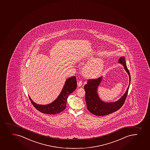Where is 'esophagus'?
<instances>
[{"label": "esophagus", "mask_w": 150, "mask_h": 150, "mask_svg": "<svg viewBox=\"0 0 150 150\" xmlns=\"http://www.w3.org/2000/svg\"><path fill=\"white\" fill-rule=\"evenodd\" d=\"M82 81L81 80L78 81L77 82V85L79 87H81L82 85Z\"/></svg>", "instance_id": "1"}]
</instances>
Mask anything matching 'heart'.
Instances as JSON below:
<instances>
[{
	"label": "heart",
	"mask_w": 150,
	"mask_h": 150,
	"mask_svg": "<svg viewBox=\"0 0 150 150\" xmlns=\"http://www.w3.org/2000/svg\"><path fill=\"white\" fill-rule=\"evenodd\" d=\"M90 62L83 68V73L88 77L94 78L99 75L103 67V62L101 59H96L93 60L91 57L88 59Z\"/></svg>",
	"instance_id": "b5f03b06"
}]
</instances>
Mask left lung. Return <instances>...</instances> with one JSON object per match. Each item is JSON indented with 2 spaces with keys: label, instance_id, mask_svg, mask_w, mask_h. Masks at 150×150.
Instances as JSON below:
<instances>
[{
  "label": "left lung",
  "instance_id": "8db88e82",
  "mask_svg": "<svg viewBox=\"0 0 150 150\" xmlns=\"http://www.w3.org/2000/svg\"><path fill=\"white\" fill-rule=\"evenodd\" d=\"M119 63H122L124 68L127 71L129 77V83L127 91L119 100L115 102L106 103L102 101L99 98L97 94V88L98 87L102 77L97 79H88L87 84L84 86V90L86 92V102L88 111L94 115L102 116L110 114L120 109L125 102L128 94V89L130 83V75L127 67L125 57H120L119 60Z\"/></svg>",
  "mask_w": 150,
  "mask_h": 150
}]
</instances>
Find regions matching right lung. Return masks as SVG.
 <instances>
[{"instance_id":"1","label":"right lung","mask_w":150,"mask_h":150,"mask_svg":"<svg viewBox=\"0 0 150 150\" xmlns=\"http://www.w3.org/2000/svg\"><path fill=\"white\" fill-rule=\"evenodd\" d=\"M76 78L73 76L67 79L60 94L54 102L49 104L39 105L29 98L33 106L40 112L47 114H57L63 111L66 108L68 96L76 90Z\"/></svg>"}]
</instances>
